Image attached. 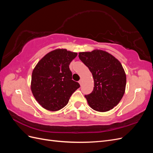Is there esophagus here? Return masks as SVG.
<instances>
[{
    "label": "esophagus",
    "mask_w": 153,
    "mask_h": 153,
    "mask_svg": "<svg viewBox=\"0 0 153 153\" xmlns=\"http://www.w3.org/2000/svg\"><path fill=\"white\" fill-rule=\"evenodd\" d=\"M78 83H79V84H80V85H82V80L80 79L79 81H78Z\"/></svg>",
    "instance_id": "1"
}]
</instances>
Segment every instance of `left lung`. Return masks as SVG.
<instances>
[{
    "label": "left lung",
    "instance_id": "left-lung-1",
    "mask_svg": "<svg viewBox=\"0 0 153 153\" xmlns=\"http://www.w3.org/2000/svg\"><path fill=\"white\" fill-rule=\"evenodd\" d=\"M78 57L89 69L94 87L85 95L88 104L98 112L112 109L122 99L126 84V76L121 64L112 55L103 50L80 52Z\"/></svg>",
    "mask_w": 153,
    "mask_h": 153
}]
</instances>
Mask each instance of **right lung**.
I'll return each instance as SVG.
<instances>
[{"instance_id": "add662e5", "label": "right lung", "mask_w": 153, "mask_h": 153, "mask_svg": "<svg viewBox=\"0 0 153 153\" xmlns=\"http://www.w3.org/2000/svg\"><path fill=\"white\" fill-rule=\"evenodd\" d=\"M77 55L66 49L52 51L41 59L32 74L31 90L45 109L57 111L65 106L72 94L80 87L72 80L69 64Z\"/></svg>"}]
</instances>
